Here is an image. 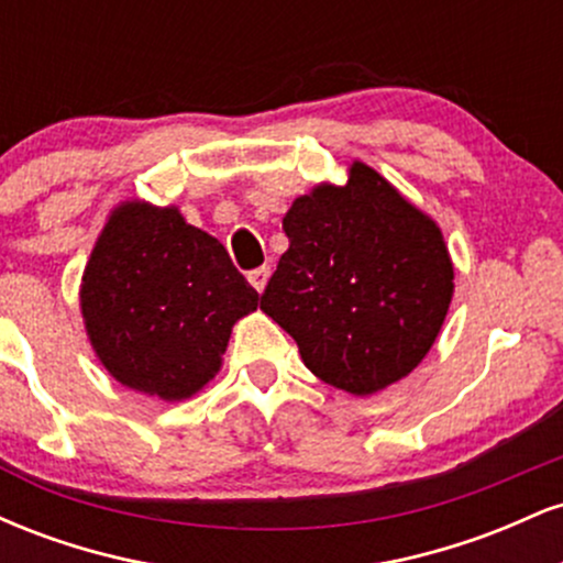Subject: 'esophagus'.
<instances>
[{
  "label": "esophagus",
  "mask_w": 563,
  "mask_h": 563,
  "mask_svg": "<svg viewBox=\"0 0 563 563\" xmlns=\"http://www.w3.org/2000/svg\"><path fill=\"white\" fill-rule=\"evenodd\" d=\"M267 280H269V267H267V264H264V267L251 269V273H249V283L256 290H260V294L264 290V286H267Z\"/></svg>",
  "instance_id": "34e87169"
}]
</instances>
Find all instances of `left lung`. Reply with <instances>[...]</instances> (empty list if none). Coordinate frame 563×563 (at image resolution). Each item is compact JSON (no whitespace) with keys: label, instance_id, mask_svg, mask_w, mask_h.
Masks as SVG:
<instances>
[{"label":"left lung","instance_id":"obj_1","mask_svg":"<svg viewBox=\"0 0 563 563\" xmlns=\"http://www.w3.org/2000/svg\"><path fill=\"white\" fill-rule=\"evenodd\" d=\"M288 251L262 294L303 365L371 397L410 376L434 346L455 290L442 230L373 166L320 183L283 217Z\"/></svg>","mask_w":563,"mask_h":563}]
</instances>
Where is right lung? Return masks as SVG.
Wrapping results in <instances>:
<instances>
[{
    "label": "right lung",
    "instance_id": "obj_1",
    "mask_svg": "<svg viewBox=\"0 0 563 563\" xmlns=\"http://www.w3.org/2000/svg\"><path fill=\"white\" fill-rule=\"evenodd\" d=\"M79 307L97 360L121 386L183 402L217 376L232 325L260 294L177 206L132 198L97 235Z\"/></svg>",
    "mask_w": 563,
    "mask_h": 563
}]
</instances>
